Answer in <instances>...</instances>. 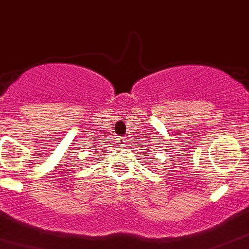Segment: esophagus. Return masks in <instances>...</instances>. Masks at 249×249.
Wrapping results in <instances>:
<instances>
[{
	"label": "esophagus",
	"instance_id": "esophagus-1",
	"mask_svg": "<svg viewBox=\"0 0 249 249\" xmlns=\"http://www.w3.org/2000/svg\"><path fill=\"white\" fill-rule=\"evenodd\" d=\"M117 142H118V145H121V146H126L127 140H126V139H123V137H120V139H118V141H117Z\"/></svg>",
	"mask_w": 249,
	"mask_h": 249
}]
</instances>
